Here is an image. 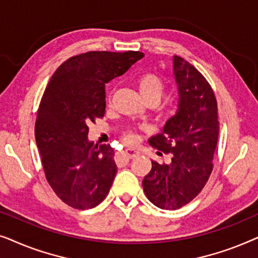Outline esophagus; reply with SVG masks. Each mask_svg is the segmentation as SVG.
Instances as JSON below:
<instances>
[{
  "instance_id": "1",
  "label": "esophagus",
  "mask_w": 258,
  "mask_h": 258,
  "mask_svg": "<svg viewBox=\"0 0 258 258\" xmlns=\"http://www.w3.org/2000/svg\"><path fill=\"white\" fill-rule=\"evenodd\" d=\"M122 155H123V156H124V157L130 158V160H132V158H135V157L139 156L140 153H139V151L134 150V149H126V150L123 151Z\"/></svg>"
}]
</instances>
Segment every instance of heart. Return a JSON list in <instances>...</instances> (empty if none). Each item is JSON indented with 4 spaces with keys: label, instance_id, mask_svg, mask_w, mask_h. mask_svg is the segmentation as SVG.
<instances>
[{
    "label": "heart",
    "instance_id": "b5f03b06",
    "mask_svg": "<svg viewBox=\"0 0 258 258\" xmlns=\"http://www.w3.org/2000/svg\"><path fill=\"white\" fill-rule=\"evenodd\" d=\"M135 83L137 89L140 91L141 96L143 97V100L146 102L156 101L158 103L165 91V83L164 81L162 80V77L158 76L157 74L151 72L140 74V75L136 77ZM122 139L125 143L135 142L136 136L134 129H125L122 134Z\"/></svg>",
    "mask_w": 258,
    "mask_h": 258
}]
</instances>
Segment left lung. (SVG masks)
<instances>
[{"label": "left lung", "mask_w": 258, "mask_h": 258, "mask_svg": "<svg viewBox=\"0 0 258 258\" xmlns=\"http://www.w3.org/2000/svg\"><path fill=\"white\" fill-rule=\"evenodd\" d=\"M174 75L178 110L165 123L163 133L149 140L155 149L171 155V161H151L153 167L142 182L148 200L168 210L191 202L204 188L214 168L220 130L217 101L206 77L179 56L174 57Z\"/></svg>", "instance_id": "1"}]
</instances>
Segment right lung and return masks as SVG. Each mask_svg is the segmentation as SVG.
Instances as JSON below:
<instances>
[{
	"label": "right lung",
	"mask_w": 258,
	"mask_h": 258,
	"mask_svg": "<svg viewBox=\"0 0 258 258\" xmlns=\"http://www.w3.org/2000/svg\"><path fill=\"white\" fill-rule=\"evenodd\" d=\"M144 56L141 51H88L51 76L37 109L35 139L45 178L62 202L91 209L103 201L117 167L110 144L88 141L89 123L103 118L104 84Z\"/></svg>",
	"instance_id": "add662e5"
}]
</instances>
